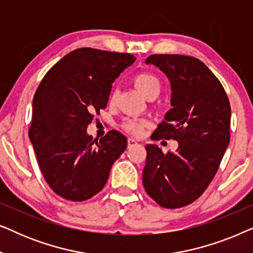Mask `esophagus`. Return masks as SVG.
<instances>
[{
  "instance_id": "obj_1",
  "label": "esophagus",
  "mask_w": 253,
  "mask_h": 253,
  "mask_svg": "<svg viewBox=\"0 0 253 253\" xmlns=\"http://www.w3.org/2000/svg\"><path fill=\"white\" fill-rule=\"evenodd\" d=\"M134 145H137V141L133 138H127V147H132Z\"/></svg>"
}]
</instances>
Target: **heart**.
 I'll use <instances>...</instances> for the list:
<instances>
[{
  "mask_svg": "<svg viewBox=\"0 0 253 253\" xmlns=\"http://www.w3.org/2000/svg\"><path fill=\"white\" fill-rule=\"evenodd\" d=\"M133 84L136 88L147 99L157 98L159 93L161 91V83L157 76L151 74V72H139L134 76ZM117 91L112 92L110 95V101H114L116 99ZM148 126L147 121L138 120V119H126L123 121L122 126L123 129L134 136H140L143 133V130Z\"/></svg>",
  "mask_w": 253,
  "mask_h": 253,
  "instance_id": "b5f03b06",
  "label": "heart"
}]
</instances>
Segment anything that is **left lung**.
Listing matches in <instances>:
<instances>
[{"mask_svg": "<svg viewBox=\"0 0 253 253\" xmlns=\"http://www.w3.org/2000/svg\"><path fill=\"white\" fill-rule=\"evenodd\" d=\"M171 85L172 108L153 139L178 141L176 152L146 146L143 184L165 209H179L198 199L212 182L230 140V103L222 84L198 58L154 54L146 58Z\"/></svg>", "mask_w": 253, "mask_h": 253, "instance_id": "obj_1", "label": "left lung"}]
</instances>
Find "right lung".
I'll list each match as a JSON object with an SVG mask.
<instances>
[{
    "instance_id": "add662e5",
    "label": "right lung",
    "mask_w": 253,
    "mask_h": 253,
    "mask_svg": "<svg viewBox=\"0 0 253 253\" xmlns=\"http://www.w3.org/2000/svg\"><path fill=\"white\" fill-rule=\"evenodd\" d=\"M129 53L78 48L49 69L33 98L29 137L47 184L57 196L84 202L100 192L126 151L119 131L93 139L94 113L108 103L112 84L133 63Z\"/></svg>"
}]
</instances>
